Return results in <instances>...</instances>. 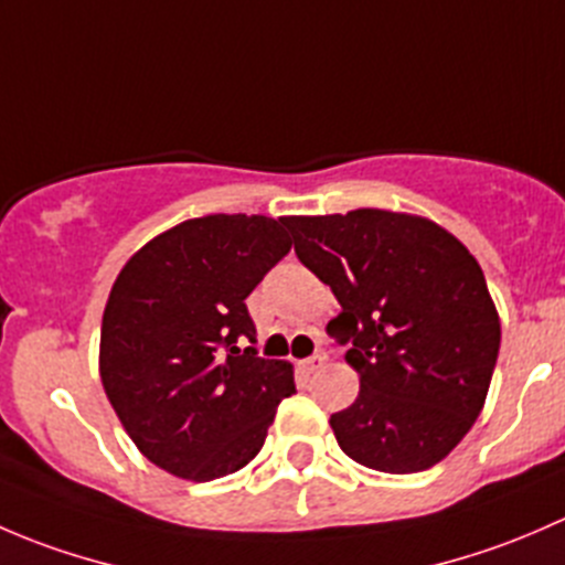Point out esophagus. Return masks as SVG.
Returning <instances> with one entry per match:
<instances>
[{
    "mask_svg": "<svg viewBox=\"0 0 565 565\" xmlns=\"http://www.w3.org/2000/svg\"><path fill=\"white\" fill-rule=\"evenodd\" d=\"M324 361H328V355H324V352H317V355H311V358H306V361H300V369H303L306 374H315V372H319V369L324 366Z\"/></svg>",
    "mask_w": 565,
    "mask_h": 565,
    "instance_id": "obj_1",
    "label": "esophagus"
}]
</instances>
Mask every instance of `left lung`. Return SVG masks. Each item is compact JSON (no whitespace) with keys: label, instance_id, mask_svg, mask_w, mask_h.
<instances>
[{"label":"left lung","instance_id":"left-lung-1","mask_svg":"<svg viewBox=\"0 0 565 565\" xmlns=\"http://www.w3.org/2000/svg\"><path fill=\"white\" fill-rule=\"evenodd\" d=\"M295 254L333 289V319L361 391L330 429L358 465L393 476L429 470L487 402L500 317L481 265L424 215L361 207L289 215Z\"/></svg>","mask_w":565,"mask_h":565}]
</instances>
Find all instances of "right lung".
<instances>
[{
    "mask_svg": "<svg viewBox=\"0 0 565 565\" xmlns=\"http://www.w3.org/2000/svg\"><path fill=\"white\" fill-rule=\"evenodd\" d=\"M287 218L204 215L145 243L119 270L100 324V383L141 454L185 481L246 467L265 446L289 361L256 358L246 298L289 254Z\"/></svg>",
    "mask_w": 565,
    "mask_h": 565,
    "instance_id": "right-lung-1",
    "label": "right lung"
}]
</instances>
